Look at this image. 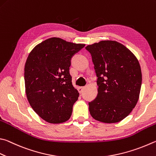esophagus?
<instances>
[{"label": "esophagus", "mask_w": 156, "mask_h": 156, "mask_svg": "<svg viewBox=\"0 0 156 156\" xmlns=\"http://www.w3.org/2000/svg\"><path fill=\"white\" fill-rule=\"evenodd\" d=\"M84 87H78V91H79V93H83V90L84 89Z\"/></svg>", "instance_id": "esophagus-1"}]
</instances>
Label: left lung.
Listing matches in <instances>:
<instances>
[{
    "label": "left lung",
    "mask_w": 156,
    "mask_h": 156,
    "mask_svg": "<svg viewBox=\"0 0 156 156\" xmlns=\"http://www.w3.org/2000/svg\"><path fill=\"white\" fill-rule=\"evenodd\" d=\"M98 77V95L89 103L90 115L101 122H119L139 98L142 73L138 59L123 44L101 41L86 48Z\"/></svg>",
    "instance_id": "1"
}]
</instances>
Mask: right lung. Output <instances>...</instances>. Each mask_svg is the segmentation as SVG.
I'll return each mask as SVG.
<instances>
[{
  "label": "right lung",
  "instance_id": "right-lung-1",
  "mask_svg": "<svg viewBox=\"0 0 156 156\" xmlns=\"http://www.w3.org/2000/svg\"><path fill=\"white\" fill-rule=\"evenodd\" d=\"M85 45L48 39L30 52L24 67L25 89L30 106L50 123L70 118L79 93L72 83L71 60Z\"/></svg>",
  "mask_w": 156,
  "mask_h": 156
}]
</instances>
